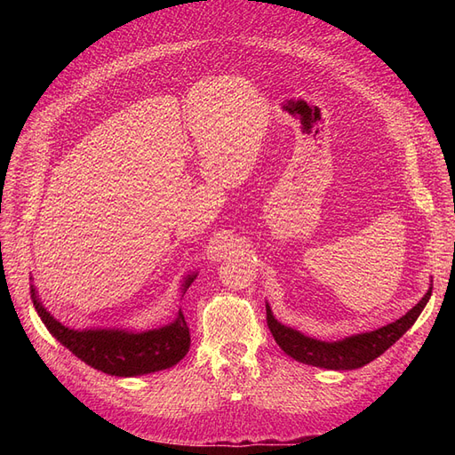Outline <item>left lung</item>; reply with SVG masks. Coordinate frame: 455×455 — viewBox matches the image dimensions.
Returning a JSON list of instances; mask_svg holds the SVG:
<instances>
[{
  "mask_svg": "<svg viewBox=\"0 0 455 455\" xmlns=\"http://www.w3.org/2000/svg\"><path fill=\"white\" fill-rule=\"evenodd\" d=\"M431 292H433V284L429 286V291L425 292V296L418 301V304L395 323L385 324L378 330H370V332L353 334L336 341H323L316 338H309L306 334H301L299 330L279 323L273 316V311L266 301L267 326L271 330L275 341L279 343V347L288 356H292L294 361L316 366V368H326V370H355L378 359V356L387 351L396 339H401L406 334V330L411 328V324L418 321V316L421 315L427 301L431 298Z\"/></svg>",
  "mask_w": 455,
  "mask_h": 455,
  "instance_id": "left-lung-1",
  "label": "left lung"
}]
</instances>
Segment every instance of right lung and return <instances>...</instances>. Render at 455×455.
I'll return each instance as SVG.
<instances>
[{"mask_svg": "<svg viewBox=\"0 0 455 455\" xmlns=\"http://www.w3.org/2000/svg\"><path fill=\"white\" fill-rule=\"evenodd\" d=\"M196 277L197 271L186 275L180 286L182 296ZM30 292L34 307L49 332L66 349H70L77 359L94 370L104 371V374L117 378L154 374V371L167 370L180 363L189 351V328L182 311H178L172 323L159 328L142 330V332L125 328L76 330L54 319L44 306V301H41L34 284H30Z\"/></svg>", "mask_w": 455, "mask_h": 455, "instance_id": "obj_1", "label": "right lung"}]
</instances>
